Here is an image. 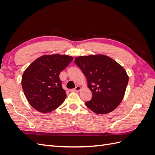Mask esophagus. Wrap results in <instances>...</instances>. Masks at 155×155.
I'll return each instance as SVG.
<instances>
[{"instance_id": "1", "label": "esophagus", "mask_w": 155, "mask_h": 155, "mask_svg": "<svg viewBox=\"0 0 155 155\" xmlns=\"http://www.w3.org/2000/svg\"><path fill=\"white\" fill-rule=\"evenodd\" d=\"M81 87L80 86L78 85V86H76V87L75 88L71 89V90H70V91H71V92H79V91H81Z\"/></svg>"}]
</instances>
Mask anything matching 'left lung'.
Here are the masks:
<instances>
[{
  "label": "left lung",
  "instance_id": "left-lung-1",
  "mask_svg": "<svg viewBox=\"0 0 155 155\" xmlns=\"http://www.w3.org/2000/svg\"><path fill=\"white\" fill-rule=\"evenodd\" d=\"M85 75L92 99L86 106L96 114L114 110L122 101L129 76L124 68L105 55L79 56L74 61Z\"/></svg>",
  "mask_w": 155,
  "mask_h": 155
}]
</instances>
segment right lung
<instances>
[{
	"mask_svg": "<svg viewBox=\"0 0 155 155\" xmlns=\"http://www.w3.org/2000/svg\"><path fill=\"white\" fill-rule=\"evenodd\" d=\"M67 55H45L31 63L22 74V87L30 105L40 112L57 109L67 97L59 74L72 61Z\"/></svg>",
	"mask_w": 155,
	"mask_h": 155,
	"instance_id": "1",
	"label": "right lung"
}]
</instances>
